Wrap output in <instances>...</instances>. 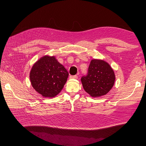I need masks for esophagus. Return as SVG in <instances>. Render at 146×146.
Listing matches in <instances>:
<instances>
[{
	"instance_id": "1",
	"label": "esophagus",
	"mask_w": 146,
	"mask_h": 146,
	"mask_svg": "<svg viewBox=\"0 0 146 146\" xmlns=\"http://www.w3.org/2000/svg\"><path fill=\"white\" fill-rule=\"evenodd\" d=\"M70 78L71 79H77L78 78V76L77 75H71L70 76Z\"/></svg>"
}]
</instances>
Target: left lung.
<instances>
[{
    "mask_svg": "<svg viewBox=\"0 0 146 146\" xmlns=\"http://www.w3.org/2000/svg\"><path fill=\"white\" fill-rule=\"evenodd\" d=\"M115 76L112 68L104 60H92L88 73L81 81L85 90L93 97L106 95L113 86Z\"/></svg>",
    "mask_w": 146,
    "mask_h": 146,
    "instance_id": "left-lung-1",
    "label": "left lung"
}]
</instances>
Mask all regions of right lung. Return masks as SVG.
Instances as JSON below:
<instances>
[{
    "instance_id": "right-lung-1",
    "label": "right lung",
    "mask_w": 146,
    "mask_h": 146,
    "mask_svg": "<svg viewBox=\"0 0 146 146\" xmlns=\"http://www.w3.org/2000/svg\"><path fill=\"white\" fill-rule=\"evenodd\" d=\"M68 72L54 56H45L33 65L30 80L34 89L44 97H54L67 81Z\"/></svg>"
}]
</instances>
